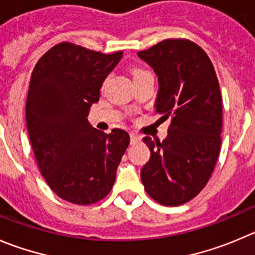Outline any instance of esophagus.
Segmentation results:
<instances>
[{"label":"esophagus","instance_id":"obj_1","mask_svg":"<svg viewBox=\"0 0 255 255\" xmlns=\"http://www.w3.org/2000/svg\"><path fill=\"white\" fill-rule=\"evenodd\" d=\"M129 135H130V143H132V144L138 143V142L141 141V135H138L137 133L132 132Z\"/></svg>","mask_w":255,"mask_h":255}]
</instances>
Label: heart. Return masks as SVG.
Wrapping results in <instances>:
<instances>
[{"instance_id": "obj_1", "label": "heart", "mask_w": 255, "mask_h": 255, "mask_svg": "<svg viewBox=\"0 0 255 255\" xmlns=\"http://www.w3.org/2000/svg\"><path fill=\"white\" fill-rule=\"evenodd\" d=\"M144 71H146V70H142V69H135V70H134V75H138V74L144 73Z\"/></svg>"}]
</instances>
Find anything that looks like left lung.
<instances>
[{"mask_svg":"<svg viewBox=\"0 0 255 255\" xmlns=\"http://www.w3.org/2000/svg\"><path fill=\"white\" fill-rule=\"evenodd\" d=\"M137 55L158 77L156 112L171 118L167 138H143L151 157L141 170L142 184L161 205H182L205 187L220 153L223 104L215 69L186 39L163 40Z\"/></svg>","mask_w":255,"mask_h":255,"instance_id":"obj_1","label":"left lung"}]
</instances>
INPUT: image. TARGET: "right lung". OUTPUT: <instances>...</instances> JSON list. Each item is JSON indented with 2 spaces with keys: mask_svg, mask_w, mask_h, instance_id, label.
Here are the masks:
<instances>
[{
  "mask_svg": "<svg viewBox=\"0 0 255 255\" xmlns=\"http://www.w3.org/2000/svg\"><path fill=\"white\" fill-rule=\"evenodd\" d=\"M123 52L102 54L60 42L40 58L31 74L26 125L37 166L50 189L69 203L89 205L104 199L129 135L109 134L88 122L104 79Z\"/></svg>",
  "mask_w": 255,
  "mask_h": 255,
  "instance_id": "right-lung-1",
  "label": "right lung"
}]
</instances>
